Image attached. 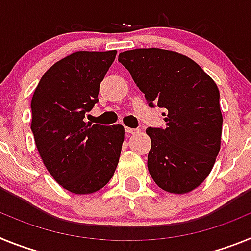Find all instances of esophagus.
<instances>
[{
	"instance_id": "1",
	"label": "esophagus",
	"mask_w": 251,
	"mask_h": 251,
	"mask_svg": "<svg viewBox=\"0 0 251 251\" xmlns=\"http://www.w3.org/2000/svg\"><path fill=\"white\" fill-rule=\"evenodd\" d=\"M125 131L127 132V134H136V132H139V128H131V127H125Z\"/></svg>"
}]
</instances>
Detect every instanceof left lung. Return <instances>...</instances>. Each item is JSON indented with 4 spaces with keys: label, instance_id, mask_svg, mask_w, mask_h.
I'll use <instances>...</instances> for the list:
<instances>
[{
    "label": "left lung",
    "instance_id": "1",
    "mask_svg": "<svg viewBox=\"0 0 251 251\" xmlns=\"http://www.w3.org/2000/svg\"><path fill=\"white\" fill-rule=\"evenodd\" d=\"M150 107H162L165 127H148V169L162 189L187 193L207 178L220 151L222 115L212 78L182 54L134 49L119 55Z\"/></svg>",
    "mask_w": 251,
    "mask_h": 251
}]
</instances>
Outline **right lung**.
Instances as JSON below:
<instances>
[{"label": "right lung", "instance_id": "add662e5", "mask_svg": "<svg viewBox=\"0 0 251 251\" xmlns=\"http://www.w3.org/2000/svg\"><path fill=\"white\" fill-rule=\"evenodd\" d=\"M116 53L65 56L45 72L32 96L31 131L39 154L51 177L75 195L103 188L119 164L124 126L84 121Z\"/></svg>", "mask_w": 251, "mask_h": 251}]
</instances>
